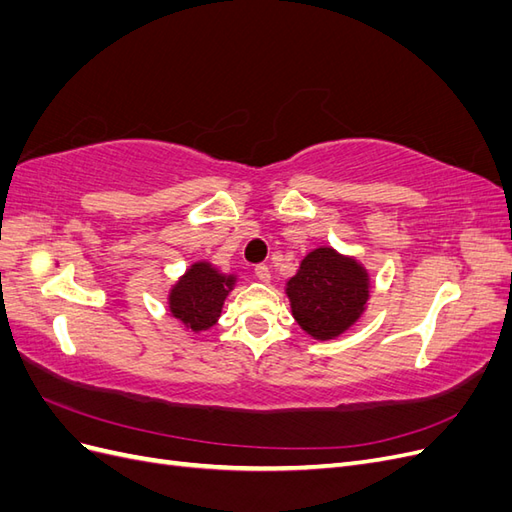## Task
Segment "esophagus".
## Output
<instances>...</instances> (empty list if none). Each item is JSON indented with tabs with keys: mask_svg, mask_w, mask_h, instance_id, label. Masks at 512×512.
<instances>
[{
	"mask_svg": "<svg viewBox=\"0 0 512 512\" xmlns=\"http://www.w3.org/2000/svg\"><path fill=\"white\" fill-rule=\"evenodd\" d=\"M254 273H256V277H258L260 282H269L271 280V271H269L267 265H256Z\"/></svg>",
	"mask_w": 512,
	"mask_h": 512,
	"instance_id": "34e87169",
	"label": "esophagus"
}]
</instances>
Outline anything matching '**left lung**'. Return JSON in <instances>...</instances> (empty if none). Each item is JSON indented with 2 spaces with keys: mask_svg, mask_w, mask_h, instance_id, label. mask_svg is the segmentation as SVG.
Instances as JSON below:
<instances>
[{
  "mask_svg": "<svg viewBox=\"0 0 512 512\" xmlns=\"http://www.w3.org/2000/svg\"><path fill=\"white\" fill-rule=\"evenodd\" d=\"M367 292L363 269L354 260L335 254L331 247L309 254L288 282L294 318L318 339L346 331L359 318Z\"/></svg>",
  "mask_w": 512,
  "mask_h": 512,
  "instance_id": "8db88e82",
  "label": "left lung"
}]
</instances>
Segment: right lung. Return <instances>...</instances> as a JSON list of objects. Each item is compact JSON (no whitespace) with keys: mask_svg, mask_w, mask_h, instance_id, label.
Here are the masks:
<instances>
[{"mask_svg":"<svg viewBox=\"0 0 512 512\" xmlns=\"http://www.w3.org/2000/svg\"><path fill=\"white\" fill-rule=\"evenodd\" d=\"M232 277L220 275L209 265H194L170 292L173 316L192 331H205L220 318L222 303L232 286Z\"/></svg>","mask_w":512,"mask_h":512,"instance_id":"1","label":"right lung"}]
</instances>
